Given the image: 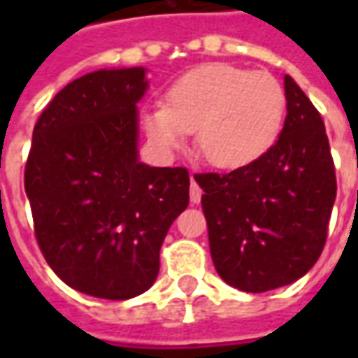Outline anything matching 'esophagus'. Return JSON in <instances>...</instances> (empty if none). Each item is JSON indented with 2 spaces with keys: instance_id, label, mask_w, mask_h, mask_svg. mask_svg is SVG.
Returning <instances> with one entry per match:
<instances>
[{
  "instance_id": "34e87169",
  "label": "esophagus",
  "mask_w": 358,
  "mask_h": 358,
  "mask_svg": "<svg viewBox=\"0 0 358 358\" xmlns=\"http://www.w3.org/2000/svg\"><path fill=\"white\" fill-rule=\"evenodd\" d=\"M201 195H203L201 187L197 186V182H195V178L192 176V184H189V199H192L194 205H197V203L201 201Z\"/></svg>"
}]
</instances>
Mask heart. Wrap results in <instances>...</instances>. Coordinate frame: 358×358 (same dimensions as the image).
Segmentation results:
<instances>
[{
	"mask_svg": "<svg viewBox=\"0 0 358 358\" xmlns=\"http://www.w3.org/2000/svg\"><path fill=\"white\" fill-rule=\"evenodd\" d=\"M285 94L268 73L230 63H207L182 74L166 105L143 110L153 148L172 157L197 130V149L217 169H243L268 153L282 132Z\"/></svg>",
	"mask_w": 358,
	"mask_h": 358,
	"instance_id": "b5f03b06",
	"label": "heart"
}]
</instances>
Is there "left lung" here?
<instances>
[{
	"mask_svg": "<svg viewBox=\"0 0 358 358\" xmlns=\"http://www.w3.org/2000/svg\"><path fill=\"white\" fill-rule=\"evenodd\" d=\"M284 90V128L266 155L228 174H195L215 268L248 293L289 285L315 266L336 201L322 117L289 74Z\"/></svg>",
	"mask_w": 358,
	"mask_h": 358,
	"instance_id": "obj_1",
	"label": "left lung"
}]
</instances>
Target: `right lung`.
<instances>
[{
    "instance_id": "obj_1",
    "label": "right lung",
    "mask_w": 358,
    "mask_h": 358,
    "mask_svg": "<svg viewBox=\"0 0 358 358\" xmlns=\"http://www.w3.org/2000/svg\"><path fill=\"white\" fill-rule=\"evenodd\" d=\"M148 69H99L43 109L24 171L34 230L53 272L92 297L148 292L159 251L189 203L186 169L141 163L138 103Z\"/></svg>"
}]
</instances>
